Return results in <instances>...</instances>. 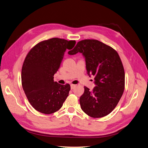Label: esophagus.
Instances as JSON below:
<instances>
[{"label":"esophagus","instance_id":"1","mask_svg":"<svg viewBox=\"0 0 148 148\" xmlns=\"http://www.w3.org/2000/svg\"><path fill=\"white\" fill-rule=\"evenodd\" d=\"M75 86V85H73V84H71V90H73L74 88V87Z\"/></svg>","mask_w":148,"mask_h":148}]
</instances>
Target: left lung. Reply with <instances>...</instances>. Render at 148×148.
I'll return each instance as SVG.
<instances>
[{"label":"left lung","mask_w":148,"mask_h":148,"mask_svg":"<svg viewBox=\"0 0 148 148\" xmlns=\"http://www.w3.org/2000/svg\"><path fill=\"white\" fill-rule=\"evenodd\" d=\"M82 53L87 74L95 76L96 85L91 91L85 86L80 97L82 110L92 118L103 117L116 107L123 94L125 73L117 52L96 40L77 42L69 55Z\"/></svg>","instance_id":"left-lung-1"}]
</instances>
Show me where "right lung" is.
<instances>
[{
    "mask_svg": "<svg viewBox=\"0 0 148 148\" xmlns=\"http://www.w3.org/2000/svg\"><path fill=\"white\" fill-rule=\"evenodd\" d=\"M75 41L53 38L39 42L27 55L21 71L22 85L32 106L45 114L61 108L68 96L69 84L53 81L66 49H71Z\"/></svg>",
    "mask_w": 148,
    "mask_h": 148,
    "instance_id": "add662e5",
    "label": "right lung"
}]
</instances>
